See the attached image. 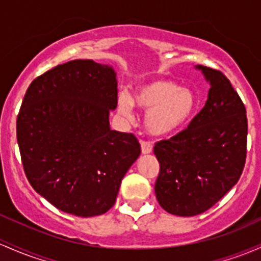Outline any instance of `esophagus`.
Returning <instances> with one entry per match:
<instances>
[{
  "mask_svg": "<svg viewBox=\"0 0 261 261\" xmlns=\"http://www.w3.org/2000/svg\"><path fill=\"white\" fill-rule=\"evenodd\" d=\"M140 144H141V151L144 154L150 153L151 151H152V144H151V142L145 141V140H141V142H140Z\"/></svg>",
  "mask_w": 261,
  "mask_h": 261,
  "instance_id": "1",
  "label": "esophagus"
}]
</instances>
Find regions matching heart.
Returning a JSON list of instances; mask_svg holds the SVG:
<instances>
[{"label": "heart", "instance_id": "heart-1", "mask_svg": "<svg viewBox=\"0 0 261 261\" xmlns=\"http://www.w3.org/2000/svg\"><path fill=\"white\" fill-rule=\"evenodd\" d=\"M134 104L147 110L145 124L152 135H166L187 121L193 113L194 96L187 88L170 80H153L136 88L133 96L119 95V111L125 119H133Z\"/></svg>", "mask_w": 261, "mask_h": 261}]
</instances>
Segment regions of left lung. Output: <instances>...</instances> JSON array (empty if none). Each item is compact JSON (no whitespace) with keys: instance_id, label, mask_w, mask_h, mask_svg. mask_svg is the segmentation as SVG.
<instances>
[{"instance_id":"1","label":"left lung","mask_w":261,"mask_h":261,"mask_svg":"<svg viewBox=\"0 0 261 261\" xmlns=\"http://www.w3.org/2000/svg\"><path fill=\"white\" fill-rule=\"evenodd\" d=\"M211 89L185 130L154 144L160 162L154 193L168 213L192 217L213 207L240 178L248 119L242 99L220 70L197 65Z\"/></svg>"}]
</instances>
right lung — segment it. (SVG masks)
I'll list each match as a JSON object with an SVG mask.
<instances>
[{
  "label": "right lung",
  "mask_w": 261,
  "mask_h": 261,
  "mask_svg": "<svg viewBox=\"0 0 261 261\" xmlns=\"http://www.w3.org/2000/svg\"><path fill=\"white\" fill-rule=\"evenodd\" d=\"M117 105L110 65L76 59L37 76L18 116L17 142L28 182L64 213L104 214L141 152L134 134L111 130Z\"/></svg>",
  "instance_id": "obj_1"
}]
</instances>
